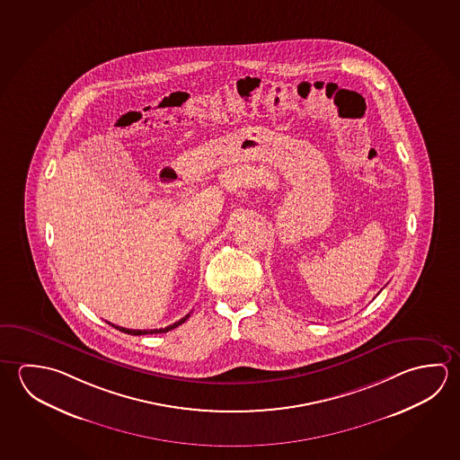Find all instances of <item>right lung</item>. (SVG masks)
<instances>
[{"mask_svg": "<svg viewBox=\"0 0 460 460\" xmlns=\"http://www.w3.org/2000/svg\"><path fill=\"white\" fill-rule=\"evenodd\" d=\"M189 316H190V314H186L184 318H181L179 322L172 323V324H170V326H166V328H160V330H128V328L116 326V324H111V323H108V324H111V326H114L116 330L122 331V332H126V334H132V336H140V334H160V332H168V331L178 328L179 324H182V323L186 322Z\"/></svg>", "mask_w": 460, "mask_h": 460, "instance_id": "obj_1", "label": "right lung"}]
</instances>
